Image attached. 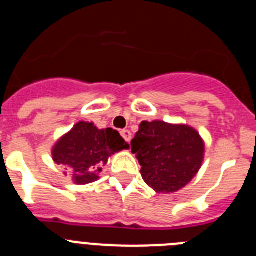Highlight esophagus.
Instances as JSON below:
<instances>
[{"mask_svg": "<svg viewBox=\"0 0 256 256\" xmlns=\"http://www.w3.org/2000/svg\"><path fill=\"white\" fill-rule=\"evenodd\" d=\"M120 134H122V137H123V138L126 140V141L128 142V144H130V140H132V133H130L128 130H123L120 132Z\"/></svg>", "mask_w": 256, "mask_h": 256, "instance_id": "34e87169", "label": "esophagus"}]
</instances>
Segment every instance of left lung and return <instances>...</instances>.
Masks as SVG:
<instances>
[{
  "label": "left lung",
  "mask_w": 256,
  "mask_h": 256,
  "mask_svg": "<svg viewBox=\"0 0 256 256\" xmlns=\"http://www.w3.org/2000/svg\"><path fill=\"white\" fill-rule=\"evenodd\" d=\"M141 176L156 192H176L195 177L204 144L195 130L164 122H142L130 142Z\"/></svg>",
  "instance_id": "left-lung-1"
}]
</instances>
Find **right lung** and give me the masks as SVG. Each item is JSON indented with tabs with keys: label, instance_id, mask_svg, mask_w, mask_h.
I'll return each instance as SVG.
<instances>
[{
	"label": "right lung",
	"instance_id": "right-lung-1",
	"mask_svg": "<svg viewBox=\"0 0 256 256\" xmlns=\"http://www.w3.org/2000/svg\"><path fill=\"white\" fill-rule=\"evenodd\" d=\"M128 148L118 130H97L92 123L79 122L55 144L52 155L55 162L73 172L76 183L87 184L97 180L108 156Z\"/></svg>",
	"mask_w": 256,
	"mask_h": 256
}]
</instances>
